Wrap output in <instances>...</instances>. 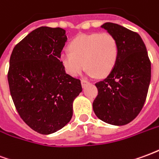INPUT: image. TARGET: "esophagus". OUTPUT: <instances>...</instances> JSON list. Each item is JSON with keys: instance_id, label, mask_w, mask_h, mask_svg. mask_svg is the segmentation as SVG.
<instances>
[{"instance_id": "obj_1", "label": "esophagus", "mask_w": 159, "mask_h": 159, "mask_svg": "<svg viewBox=\"0 0 159 159\" xmlns=\"http://www.w3.org/2000/svg\"><path fill=\"white\" fill-rule=\"evenodd\" d=\"M81 83H82V86L84 88V87L86 86V84H88V83H89V82H88V81H86V80H82V81H81Z\"/></svg>"}]
</instances>
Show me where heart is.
<instances>
[{"mask_svg":"<svg viewBox=\"0 0 159 159\" xmlns=\"http://www.w3.org/2000/svg\"><path fill=\"white\" fill-rule=\"evenodd\" d=\"M70 52L61 54V61L69 75L76 76L87 67L89 76H106L112 70L118 57V43L110 33L84 34L70 44Z\"/></svg>","mask_w":159,"mask_h":159,"instance_id":"heart-1","label":"heart"}]
</instances>
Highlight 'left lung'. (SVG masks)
<instances>
[{
	"instance_id": "8db88e82",
	"label": "left lung",
	"mask_w": 159,
	"mask_h": 159,
	"mask_svg": "<svg viewBox=\"0 0 159 159\" xmlns=\"http://www.w3.org/2000/svg\"><path fill=\"white\" fill-rule=\"evenodd\" d=\"M100 27L116 37L119 51L112 70L95 84L98 96L93 109L105 123L122 126L133 121L143 107L150 85L151 62L139 34L113 23Z\"/></svg>"
}]
</instances>
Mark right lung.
<instances>
[{"instance_id": "obj_1", "label": "right lung", "mask_w": 159, "mask_h": 159, "mask_svg": "<svg viewBox=\"0 0 159 159\" xmlns=\"http://www.w3.org/2000/svg\"><path fill=\"white\" fill-rule=\"evenodd\" d=\"M67 42L62 28L42 26L12 50L7 75L19 116L33 130L50 134L69 123L73 101L82 92L79 79L66 74L60 60Z\"/></svg>"}]
</instances>
